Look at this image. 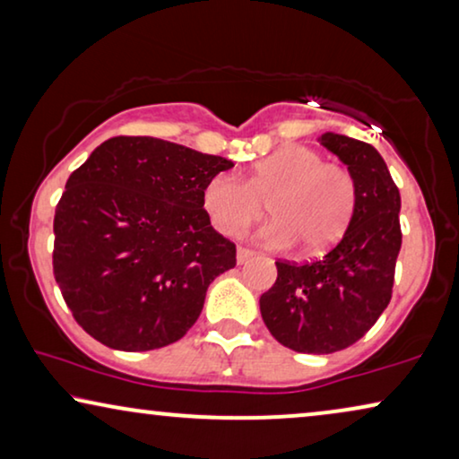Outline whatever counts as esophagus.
<instances>
[{
    "mask_svg": "<svg viewBox=\"0 0 459 459\" xmlns=\"http://www.w3.org/2000/svg\"><path fill=\"white\" fill-rule=\"evenodd\" d=\"M251 257H254V251L247 249V247H238L237 249V262L238 264H247Z\"/></svg>",
    "mask_w": 459,
    "mask_h": 459,
    "instance_id": "34e87169",
    "label": "esophagus"
}]
</instances>
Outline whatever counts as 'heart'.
Here are the masks:
<instances>
[{"label":"heart","instance_id":"b5f03b06","mask_svg":"<svg viewBox=\"0 0 459 459\" xmlns=\"http://www.w3.org/2000/svg\"><path fill=\"white\" fill-rule=\"evenodd\" d=\"M356 180L347 168L325 162L312 147L285 145L249 166L245 180L216 172L202 189V208L212 227L237 237L264 214V243L289 247L295 241L306 254L325 251L343 237L356 210Z\"/></svg>","mask_w":459,"mask_h":459}]
</instances>
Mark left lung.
Instances as JSON below:
<instances>
[{"mask_svg": "<svg viewBox=\"0 0 459 459\" xmlns=\"http://www.w3.org/2000/svg\"><path fill=\"white\" fill-rule=\"evenodd\" d=\"M356 180V210L325 257L276 262V282L260 297L264 325L299 353H333L359 341L389 306L402 249L397 185L370 143L325 133L318 139Z\"/></svg>", "mask_w": 459, "mask_h": 459, "instance_id": "1", "label": "left lung"}]
</instances>
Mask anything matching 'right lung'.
I'll return each instance as SVG.
<instances>
[{"mask_svg":"<svg viewBox=\"0 0 459 459\" xmlns=\"http://www.w3.org/2000/svg\"><path fill=\"white\" fill-rule=\"evenodd\" d=\"M235 164L153 137H112L70 174L54 218V276L74 320L120 351L185 337L235 268L202 189Z\"/></svg>","mask_w":459,"mask_h":459,"instance_id":"right-lung-1","label":"right lung"}]
</instances>
